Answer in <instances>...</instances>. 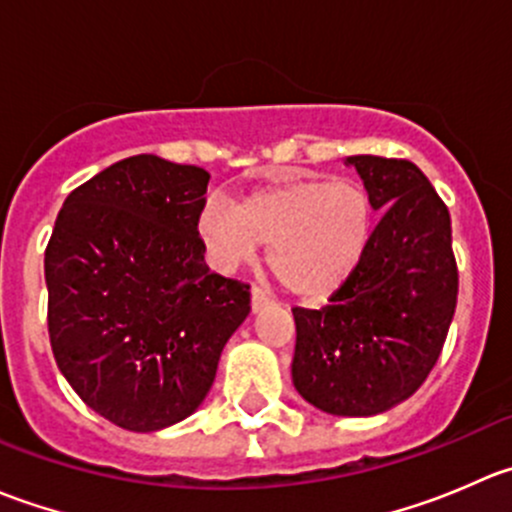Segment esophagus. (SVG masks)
Masks as SVG:
<instances>
[{
	"label": "esophagus",
	"instance_id": "esophagus-1",
	"mask_svg": "<svg viewBox=\"0 0 512 512\" xmlns=\"http://www.w3.org/2000/svg\"><path fill=\"white\" fill-rule=\"evenodd\" d=\"M250 299H252V312H260V309L270 302V292L255 285L250 289Z\"/></svg>",
	"mask_w": 512,
	"mask_h": 512
}]
</instances>
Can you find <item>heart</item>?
<instances>
[{"label": "heart", "mask_w": 512, "mask_h": 512, "mask_svg": "<svg viewBox=\"0 0 512 512\" xmlns=\"http://www.w3.org/2000/svg\"><path fill=\"white\" fill-rule=\"evenodd\" d=\"M208 255L220 270L252 260L270 242L277 280L302 299H324L347 285L369 250L371 198L354 180L285 178L235 205L213 195L198 220Z\"/></svg>", "instance_id": "1"}]
</instances>
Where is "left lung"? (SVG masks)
<instances>
[{"mask_svg": "<svg viewBox=\"0 0 512 512\" xmlns=\"http://www.w3.org/2000/svg\"><path fill=\"white\" fill-rule=\"evenodd\" d=\"M381 210L364 260L322 309L294 307L292 381L317 409L374 416L416 394L458 299L451 215L406 158H347Z\"/></svg>", "mask_w": 512, "mask_h": 512, "instance_id": "obj_1", "label": "left lung"}]
</instances>
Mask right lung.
Returning a JSON list of instances; mask_svg holds the SVG:
<instances>
[{
    "label": "right lung",
    "instance_id": "obj_1",
    "mask_svg": "<svg viewBox=\"0 0 512 512\" xmlns=\"http://www.w3.org/2000/svg\"><path fill=\"white\" fill-rule=\"evenodd\" d=\"M210 173L131 156L71 190L44 252L49 339L86 406L128 431L193 414L250 285L215 275L198 235Z\"/></svg>",
    "mask_w": 512,
    "mask_h": 512
}]
</instances>
